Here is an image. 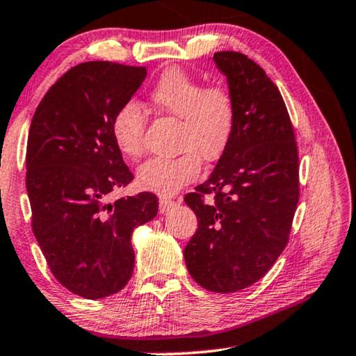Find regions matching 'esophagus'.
Returning a JSON list of instances; mask_svg holds the SVG:
<instances>
[{
    "mask_svg": "<svg viewBox=\"0 0 356 356\" xmlns=\"http://www.w3.org/2000/svg\"><path fill=\"white\" fill-rule=\"evenodd\" d=\"M174 204H176V202L174 200H169L166 197H161L159 198V213H168L169 209H171Z\"/></svg>",
    "mask_w": 356,
    "mask_h": 356,
    "instance_id": "1",
    "label": "esophagus"
}]
</instances>
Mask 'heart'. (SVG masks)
Wrapping results in <instances>:
<instances>
[{"mask_svg": "<svg viewBox=\"0 0 356 356\" xmlns=\"http://www.w3.org/2000/svg\"><path fill=\"white\" fill-rule=\"evenodd\" d=\"M158 111L180 119L176 158H152L137 171L143 190L171 195L193 182L202 169V159L214 163L226 153L237 126V99L226 85H204L180 69H169L149 93ZM145 118L135 102L118 108L111 121L114 143L124 156L143 153Z\"/></svg>", "mask_w": 356, "mask_h": 356, "instance_id": "1", "label": "heart"}]
</instances>
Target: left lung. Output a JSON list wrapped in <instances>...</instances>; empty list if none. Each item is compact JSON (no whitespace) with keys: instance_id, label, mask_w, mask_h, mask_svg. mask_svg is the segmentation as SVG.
Instances as JSON below:
<instances>
[{"instance_id":"8db88e82","label":"left lung","mask_w":356,"mask_h":356,"mask_svg":"<svg viewBox=\"0 0 356 356\" xmlns=\"http://www.w3.org/2000/svg\"><path fill=\"white\" fill-rule=\"evenodd\" d=\"M213 59L237 99V126L209 179L185 195L198 229L184 257L195 282L232 293L261 279L289 242L300 198L298 149L266 72L237 51Z\"/></svg>"}]
</instances>
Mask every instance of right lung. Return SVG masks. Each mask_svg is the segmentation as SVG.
I'll list each match as a JSON object with an SVG mask.
<instances>
[{"instance_id":"add662e5","label":"right lung","mask_w":356,"mask_h":356,"mask_svg":"<svg viewBox=\"0 0 356 356\" xmlns=\"http://www.w3.org/2000/svg\"><path fill=\"white\" fill-rule=\"evenodd\" d=\"M147 77V67L88 61L48 90L29 130L26 187L32 230L47 263L67 290L98 300L132 277V230L158 213L156 195L108 203L132 182L111 135V121Z\"/></svg>"}]
</instances>
